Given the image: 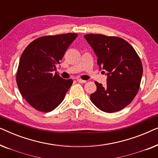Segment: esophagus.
I'll use <instances>...</instances> for the list:
<instances>
[{"label": "esophagus", "instance_id": "34e87169", "mask_svg": "<svg viewBox=\"0 0 158 158\" xmlns=\"http://www.w3.org/2000/svg\"><path fill=\"white\" fill-rule=\"evenodd\" d=\"M77 81L78 82V83H85V81H83V80L82 79H80V78H77Z\"/></svg>", "mask_w": 158, "mask_h": 158}]
</instances>
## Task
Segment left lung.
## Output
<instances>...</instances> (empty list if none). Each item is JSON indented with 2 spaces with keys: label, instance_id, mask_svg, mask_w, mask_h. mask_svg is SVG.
Wrapping results in <instances>:
<instances>
[{
  "label": "left lung",
  "instance_id": "8db88e82",
  "mask_svg": "<svg viewBox=\"0 0 158 158\" xmlns=\"http://www.w3.org/2000/svg\"><path fill=\"white\" fill-rule=\"evenodd\" d=\"M84 37L98 57V65L108 75L106 86L95 82L97 89L90 95V101L104 112L120 111L139 90L143 72L141 60L132 46L118 36L88 34Z\"/></svg>",
  "mask_w": 158,
  "mask_h": 158
}]
</instances>
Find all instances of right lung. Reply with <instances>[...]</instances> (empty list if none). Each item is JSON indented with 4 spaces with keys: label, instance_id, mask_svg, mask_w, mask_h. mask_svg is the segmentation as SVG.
Here are the masks:
<instances>
[{
    "label": "right lung",
    "instance_id": "1",
    "mask_svg": "<svg viewBox=\"0 0 158 158\" xmlns=\"http://www.w3.org/2000/svg\"><path fill=\"white\" fill-rule=\"evenodd\" d=\"M76 33L39 37L26 47L16 72V83L21 94L34 109L49 112L59 106L73 84V80L62 79L56 70L57 64Z\"/></svg>",
    "mask_w": 158,
    "mask_h": 158
}]
</instances>
